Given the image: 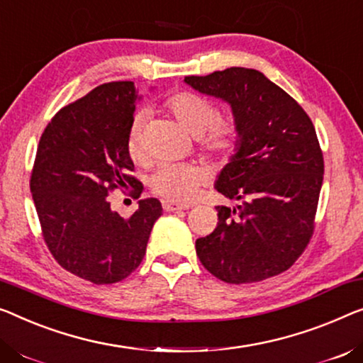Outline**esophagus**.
Segmentation results:
<instances>
[{"mask_svg":"<svg viewBox=\"0 0 363 363\" xmlns=\"http://www.w3.org/2000/svg\"><path fill=\"white\" fill-rule=\"evenodd\" d=\"M163 208L166 212H181V210H187L189 205L171 202V200H163Z\"/></svg>","mask_w":363,"mask_h":363,"instance_id":"1","label":"esophagus"}]
</instances>
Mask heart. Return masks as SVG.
I'll return each mask as SVG.
<instances>
[{"label":"heart","instance_id":"b5f03b06","mask_svg":"<svg viewBox=\"0 0 363 363\" xmlns=\"http://www.w3.org/2000/svg\"><path fill=\"white\" fill-rule=\"evenodd\" d=\"M166 111L177 123L196 138L197 148L216 163H228L241 147V127L233 117H221L218 107L191 91H177L164 99ZM145 112L137 111L127 130V153L133 161H143ZM207 169L199 163H166L151 176L156 196L177 203L196 197L199 187L207 181Z\"/></svg>","mask_w":363,"mask_h":363}]
</instances>
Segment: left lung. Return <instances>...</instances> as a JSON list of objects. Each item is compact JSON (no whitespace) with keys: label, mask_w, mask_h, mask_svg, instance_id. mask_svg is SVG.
<instances>
[{"label":"left lung","mask_w":363,"mask_h":363,"mask_svg":"<svg viewBox=\"0 0 363 363\" xmlns=\"http://www.w3.org/2000/svg\"><path fill=\"white\" fill-rule=\"evenodd\" d=\"M184 81L228 102L241 127V147L215 187L242 203L216 207V228L196 241L200 262L236 285L285 272L311 240L323 186V151L311 118L257 69L233 67Z\"/></svg>","instance_id":"left-lung-1"}]
</instances>
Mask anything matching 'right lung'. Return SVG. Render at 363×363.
I'll use <instances>...</instances> for the list:
<instances>
[{
	"label": "right lung",
	"instance_id": "add662e5",
	"mask_svg": "<svg viewBox=\"0 0 363 363\" xmlns=\"http://www.w3.org/2000/svg\"><path fill=\"white\" fill-rule=\"evenodd\" d=\"M138 89L132 81H113L62 107L43 130L30 192L43 241L60 266L96 285L127 279L143 261L158 199H143L122 218L111 208L109 194L142 182L130 174L127 130Z\"/></svg>",
	"mask_w": 363,
	"mask_h": 363
}]
</instances>
